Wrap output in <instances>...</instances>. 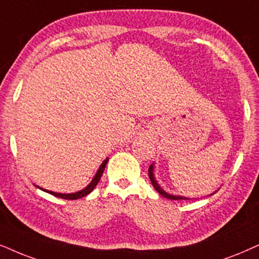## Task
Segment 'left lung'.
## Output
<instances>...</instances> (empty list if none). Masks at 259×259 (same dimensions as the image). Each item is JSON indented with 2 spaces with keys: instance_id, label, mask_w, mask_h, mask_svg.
<instances>
[{
  "instance_id": "8db88e82",
  "label": "left lung",
  "mask_w": 259,
  "mask_h": 259,
  "mask_svg": "<svg viewBox=\"0 0 259 259\" xmlns=\"http://www.w3.org/2000/svg\"><path fill=\"white\" fill-rule=\"evenodd\" d=\"M148 176H149L150 182H152V184H153V186H154V189H155L156 191H158L160 195L163 196V197H166V198H168V199H175V201H177V199H186L185 197H182V196H173V195H169V194H167V192L163 191V190H162L161 188H160L159 184H158V183H156V181H155V178H154V175H153V165L149 166V168H148Z\"/></svg>"
}]
</instances>
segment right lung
Returning <instances> with one entry per match:
<instances>
[{
	"label": "right lung",
	"mask_w": 259,
	"mask_h": 259,
	"mask_svg": "<svg viewBox=\"0 0 259 259\" xmlns=\"http://www.w3.org/2000/svg\"><path fill=\"white\" fill-rule=\"evenodd\" d=\"M107 161H109V159H106L105 161H104L103 163H101L100 168L98 169V172H97L96 177H94V178H93V181H92L91 184L88 185L86 189L81 190V191H78V192H75V194H57V192H52V191H48V192H49V194H51V195L56 196V197L64 198V199H77V198L84 197V196H87L88 194H91V192H92V190H93L94 188H96L98 183H99L100 178H101V176H103V172H104V169H105V166H106ZM45 191H47V190H45Z\"/></svg>",
	"instance_id": "add662e5"
}]
</instances>
